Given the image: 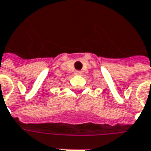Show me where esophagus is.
Returning <instances> with one entry per match:
<instances>
[{
  "mask_svg": "<svg viewBox=\"0 0 151 151\" xmlns=\"http://www.w3.org/2000/svg\"><path fill=\"white\" fill-rule=\"evenodd\" d=\"M75 74H81V72L80 71H76Z\"/></svg>",
  "mask_w": 151,
  "mask_h": 151,
  "instance_id": "1",
  "label": "esophagus"
}]
</instances>
